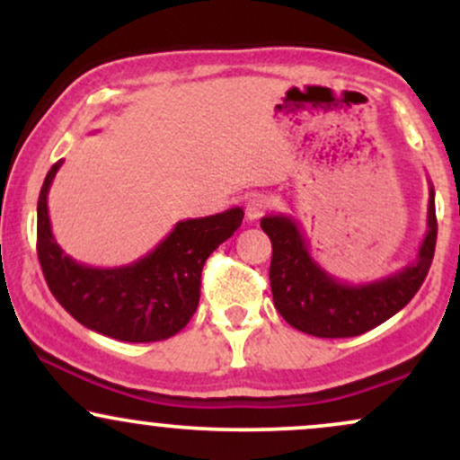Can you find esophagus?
Masks as SVG:
<instances>
[{
	"mask_svg": "<svg viewBox=\"0 0 460 460\" xmlns=\"http://www.w3.org/2000/svg\"><path fill=\"white\" fill-rule=\"evenodd\" d=\"M270 208V200H268L266 197H261V194H252L251 199L246 200V220H260L263 214H266V209Z\"/></svg>",
	"mask_w": 460,
	"mask_h": 460,
	"instance_id": "esophagus-1",
	"label": "esophagus"
}]
</instances>
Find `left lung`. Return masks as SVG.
Instances as JSON below:
<instances>
[{"instance_id": "left-lung-1", "label": "left lung", "mask_w": 460, "mask_h": 460, "mask_svg": "<svg viewBox=\"0 0 460 460\" xmlns=\"http://www.w3.org/2000/svg\"><path fill=\"white\" fill-rule=\"evenodd\" d=\"M417 260L372 283H344L311 257L307 237L292 216L270 214L261 229L272 242L270 288L274 307L294 329L315 337H355L383 324L415 296L424 283L437 244L435 190Z\"/></svg>"}]
</instances>
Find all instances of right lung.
Masks as SVG:
<instances>
[{"instance_id":"obj_1","label":"right lung","mask_w":460,"mask_h":460,"mask_svg":"<svg viewBox=\"0 0 460 460\" xmlns=\"http://www.w3.org/2000/svg\"><path fill=\"white\" fill-rule=\"evenodd\" d=\"M60 166L47 172L36 208V251L51 294L79 324L112 340L145 344L177 335L199 307L205 261L242 225V208L181 220L128 266L93 268L68 257L51 234L47 194Z\"/></svg>"}]
</instances>
